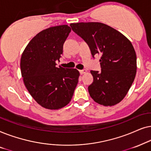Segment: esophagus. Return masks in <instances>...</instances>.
Segmentation results:
<instances>
[{
	"mask_svg": "<svg viewBox=\"0 0 151 151\" xmlns=\"http://www.w3.org/2000/svg\"><path fill=\"white\" fill-rule=\"evenodd\" d=\"M86 72H87V71H86V70H79V72H80V74H85Z\"/></svg>",
	"mask_w": 151,
	"mask_h": 151,
	"instance_id": "obj_1",
	"label": "esophagus"
}]
</instances>
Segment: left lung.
<instances>
[{
    "label": "left lung",
    "mask_w": 151,
    "mask_h": 151,
    "mask_svg": "<svg viewBox=\"0 0 151 151\" xmlns=\"http://www.w3.org/2000/svg\"><path fill=\"white\" fill-rule=\"evenodd\" d=\"M72 29L89 46L93 58L99 55L101 72L91 70L88 91L94 101L105 106L119 103L133 83L137 56L131 42L116 30L98 22L71 23Z\"/></svg>",
    "instance_id": "1"
}]
</instances>
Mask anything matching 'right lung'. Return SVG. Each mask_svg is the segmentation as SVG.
Returning a JSON list of instances; mask_svg holds the SVG:
<instances>
[{
  "mask_svg": "<svg viewBox=\"0 0 151 151\" xmlns=\"http://www.w3.org/2000/svg\"><path fill=\"white\" fill-rule=\"evenodd\" d=\"M70 32L67 25L44 29L29 41L22 54L24 84L34 99L47 109L58 110L68 105L79 81L77 69L56 66Z\"/></svg>",
  "mask_w": 151,
  "mask_h": 151,
  "instance_id": "right-lung-1",
  "label": "right lung"
}]
</instances>
